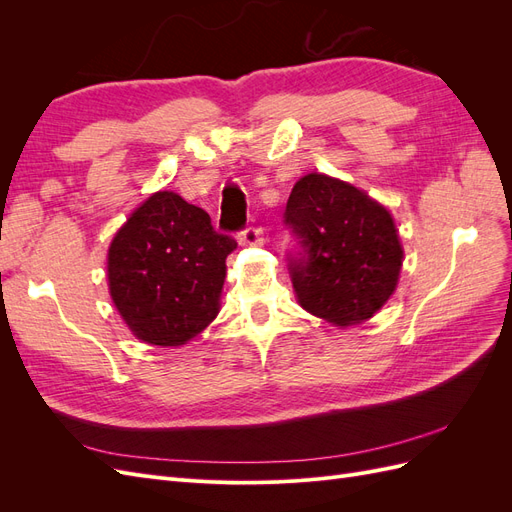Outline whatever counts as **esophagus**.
Masks as SVG:
<instances>
[{
  "label": "esophagus",
  "mask_w": 512,
  "mask_h": 512,
  "mask_svg": "<svg viewBox=\"0 0 512 512\" xmlns=\"http://www.w3.org/2000/svg\"><path fill=\"white\" fill-rule=\"evenodd\" d=\"M241 245H260L262 243V228L260 226H247L239 232Z\"/></svg>",
  "instance_id": "esophagus-1"
}]
</instances>
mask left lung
I'll return each instance as SVG.
<instances>
[{
	"instance_id": "8db88e82",
	"label": "left lung",
	"mask_w": 512,
	"mask_h": 512,
	"mask_svg": "<svg viewBox=\"0 0 512 512\" xmlns=\"http://www.w3.org/2000/svg\"><path fill=\"white\" fill-rule=\"evenodd\" d=\"M284 226L294 237L292 286L309 314L348 327L389 301L404 250L391 213L363 190L305 175L290 192Z\"/></svg>"
}]
</instances>
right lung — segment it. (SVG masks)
<instances>
[{"label":"right lung","instance_id":"1","mask_svg":"<svg viewBox=\"0 0 512 512\" xmlns=\"http://www.w3.org/2000/svg\"><path fill=\"white\" fill-rule=\"evenodd\" d=\"M235 247L179 194L149 196L108 250V288L121 318L147 344H185L218 314Z\"/></svg>","mask_w":512,"mask_h":512}]
</instances>
